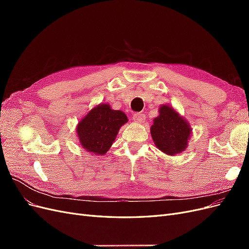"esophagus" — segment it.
<instances>
[{
    "label": "esophagus",
    "mask_w": 249,
    "mask_h": 249,
    "mask_svg": "<svg viewBox=\"0 0 249 249\" xmlns=\"http://www.w3.org/2000/svg\"><path fill=\"white\" fill-rule=\"evenodd\" d=\"M145 119V115L143 113H134L133 120L136 123H142Z\"/></svg>",
    "instance_id": "34e87169"
}]
</instances>
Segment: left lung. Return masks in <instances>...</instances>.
<instances>
[{
	"mask_svg": "<svg viewBox=\"0 0 249 249\" xmlns=\"http://www.w3.org/2000/svg\"><path fill=\"white\" fill-rule=\"evenodd\" d=\"M159 113L150 127L155 144L163 153L170 156L182 153L190 138V124L166 105L161 106Z\"/></svg>",
	"mask_w": 249,
	"mask_h": 249,
	"instance_id": "left-lung-1",
	"label": "left lung"
}]
</instances>
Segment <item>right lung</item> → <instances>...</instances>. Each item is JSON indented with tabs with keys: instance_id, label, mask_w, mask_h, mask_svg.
Segmentation results:
<instances>
[{
	"instance_id": "1",
	"label": "right lung",
	"mask_w": 249,
	"mask_h": 249,
	"mask_svg": "<svg viewBox=\"0 0 249 249\" xmlns=\"http://www.w3.org/2000/svg\"><path fill=\"white\" fill-rule=\"evenodd\" d=\"M126 122L127 117L123 111L112 110L107 104L99 105L78 124L77 133L82 146L95 155L106 154L119 127Z\"/></svg>"
}]
</instances>
